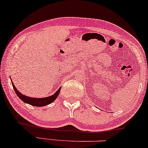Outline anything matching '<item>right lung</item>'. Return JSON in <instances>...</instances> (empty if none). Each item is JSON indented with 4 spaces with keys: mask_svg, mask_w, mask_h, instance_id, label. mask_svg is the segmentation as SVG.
<instances>
[{
    "mask_svg": "<svg viewBox=\"0 0 148 148\" xmlns=\"http://www.w3.org/2000/svg\"><path fill=\"white\" fill-rule=\"evenodd\" d=\"M12 84L13 85V88H14L15 91H16L17 96L19 97L20 99H21V100L23 101L24 102H25V103H27L29 104H31V105L32 106H46L48 105V104H51L52 102H53L54 101L57 99L58 95L59 94V92H60L61 87L59 88V89H58V90L56 91L53 95H52V96L46 97V98H31V97L24 96V95L20 93V91L16 89V87H15V85H14V83L12 82Z\"/></svg>",
    "mask_w": 148,
    "mask_h": 148,
    "instance_id": "1",
    "label": "right lung"
}]
</instances>
